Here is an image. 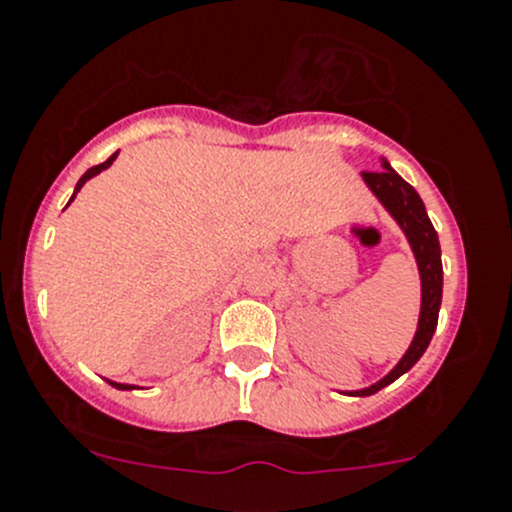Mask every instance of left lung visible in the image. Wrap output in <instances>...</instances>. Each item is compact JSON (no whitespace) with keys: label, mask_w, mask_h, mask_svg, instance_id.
<instances>
[{"label":"left lung","mask_w":512,"mask_h":512,"mask_svg":"<svg viewBox=\"0 0 512 512\" xmlns=\"http://www.w3.org/2000/svg\"><path fill=\"white\" fill-rule=\"evenodd\" d=\"M362 180L370 187L372 195L380 200V205L390 212V217L398 222L400 230L405 232L420 272V317L413 342H410L408 352L400 357L398 365L382 380H377L370 388L352 390L350 393L365 398V395H375L377 390H382L385 385L398 380L400 375H405L423 357V352L428 350L430 340L435 335V327H438L440 302H443V260H440L438 232H435L433 222H430L428 212H425L423 200L415 192V187L408 185L390 167L388 160H382L380 172H362Z\"/></svg>","instance_id":"left-lung-1"}]
</instances>
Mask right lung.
I'll return each instance as SVG.
<instances>
[{"mask_svg":"<svg viewBox=\"0 0 512 512\" xmlns=\"http://www.w3.org/2000/svg\"><path fill=\"white\" fill-rule=\"evenodd\" d=\"M117 155H119V152H114V155L109 157L107 162H102V165H97V167H89V170L84 172L82 177H79L77 187H74V195H72V200H74V197H77V192L82 190V185H84V182H87V180H92V177H94V175H99V172H102V170H107V167L112 165L114 160H117ZM72 200H69V202H72ZM69 202H67V207H69ZM107 382H109V385H112V388H117V390H132V388H135V385H124V382H114V380H107Z\"/></svg>","mask_w":512,"mask_h":512,"instance_id":"right-lung-1","label":"right lung"}]
</instances>
